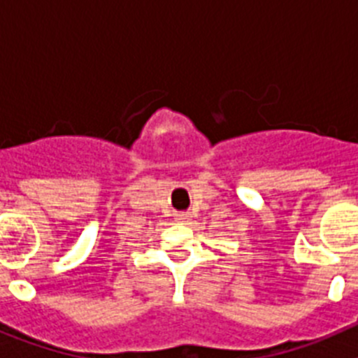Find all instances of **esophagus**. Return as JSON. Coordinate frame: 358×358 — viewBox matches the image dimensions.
Here are the masks:
<instances>
[{
	"label": "esophagus",
	"mask_w": 358,
	"mask_h": 358,
	"mask_svg": "<svg viewBox=\"0 0 358 358\" xmlns=\"http://www.w3.org/2000/svg\"><path fill=\"white\" fill-rule=\"evenodd\" d=\"M177 220L181 224H186L192 220V217H189V213H177Z\"/></svg>",
	"instance_id": "1"
}]
</instances>
